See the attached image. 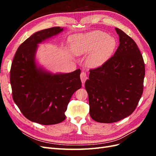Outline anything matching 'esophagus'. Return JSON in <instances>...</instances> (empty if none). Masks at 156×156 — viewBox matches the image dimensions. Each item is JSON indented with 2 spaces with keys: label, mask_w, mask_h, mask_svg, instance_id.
Wrapping results in <instances>:
<instances>
[{
  "label": "esophagus",
  "mask_w": 156,
  "mask_h": 156,
  "mask_svg": "<svg viewBox=\"0 0 156 156\" xmlns=\"http://www.w3.org/2000/svg\"><path fill=\"white\" fill-rule=\"evenodd\" d=\"M80 77H81V82L83 84H84L85 83L86 80L87 79V73L86 72H82L81 73V75H80Z\"/></svg>",
  "instance_id": "esophagus-1"
}]
</instances>
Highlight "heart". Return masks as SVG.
I'll list each match as a JSON object with an SVG mask.
<instances>
[{
	"label": "heart",
	"mask_w": 156,
	"mask_h": 156,
	"mask_svg": "<svg viewBox=\"0 0 156 156\" xmlns=\"http://www.w3.org/2000/svg\"><path fill=\"white\" fill-rule=\"evenodd\" d=\"M73 53L77 56L87 55L90 67H98L104 63L115 50L116 40L101 31H93L87 34H78L70 38Z\"/></svg>",
	"instance_id": "1"
}]
</instances>
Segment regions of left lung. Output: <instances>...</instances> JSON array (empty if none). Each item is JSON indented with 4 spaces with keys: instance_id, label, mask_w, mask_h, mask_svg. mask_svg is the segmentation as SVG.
Returning a JSON list of instances; mask_svg holds the SVG:
<instances>
[{
    "instance_id": "left-lung-1",
    "label": "left lung",
    "mask_w": 156,
    "mask_h": 156,
    "mask_svg": "<svg viewBox=\"0 0 156 156\" xmlns=\"http://www.w3.org/2000/svg\"><path fill=\"white\" fill-rule=\"evenodd\" d=\"M120 44L100 67L90 70L85 82L90 115L101 123H113L131 115L143 92L145 67L134 40L115 28Z\"/></svg>"
}]
</instances>
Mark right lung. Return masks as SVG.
Wrapping results in <instances>:
<instances>
[{"label":"right lung","instance_id":"obj_1","mask_svg":"<svg viewBox=\"0 0 156 156\" xmlns=\"http://www.w3.org/2000/svg\"><path fill=\"white\" fill-rule=\"evenodd\" d=\"M63 28L52 27L35 32L19 47L10 69L14 102L27 119L43 125L58 124L73 94L81 87V69L53 73L37 67V44L59 34Z\"/></svg>","mask_w":156,"mask_h":156}]
</instances>
